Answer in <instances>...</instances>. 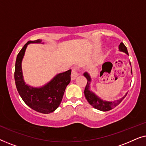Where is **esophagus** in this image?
<instances>
[{
    "label": "esophagus",
    "mask_w": 146,
    "mask_h": 146,
    "mask_svg": "<svg viewBox=\"0 0 146 146\" xmlns=\"http://www.w3.org/2000/svg\"><path fill=\"white\" fill-rule=\"evenodd\" d=\"M78 72H77V69L76 68L74 67L72 70V74H71V79L74 80L76 79V78L78 76Z\"/></svg>",
    "instance_id": "esophagus-1"
}]
</instances>
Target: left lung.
<instances>
[{
    "mask_svg": "<svg viewBox=\"0 0 146 146\" xmlns=\"http://www.w3.org/2000/svg\"><path fill=\"white\" fill-rule=\"evenodd\" d=\"M119 50L121 52H125V54H127L128 55V52H127V48L123 44V42H121L119 45ZM131 65V63H130ZM131 73L132 74V70H131ZM84 76L87 79V84L86 86L85 90H84V95L86 98L87 101L94 108L100 111H109L110 110L113 109V108H115V106H117V105L121 103V102L123 100V99L125 98V97L126 96L127 94L123 96L122 98H121L120 99L117 100L115 101H106V100H104L100 98L99 96L96 94L94 92H93L92 91L90 90V84L92 82V79L90 74L88 72H84Z\"/></svg>",
    "mask_w": 146,
    "mask_h": 146,
    "instance_id": "left-lung-1",
    "label": "left lung"
}]
</instances>
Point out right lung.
<instances>
[{
	"mask_svg": "<svg viewBox=\"0 0 146 146\" xmlns=\"http://www.w3.org/2000/svg\"><path fill=\"white\" fill-rule=\"evenodd\" d=\"M41 40L29 41L18 54L15 64V80L19 95L28 106L42 113L55 111L60 104L65 89L71 80V70L58 74L49 82L41 87L26 84L23 78L22 61L27 46L31 43H42Z\"/></svg>",
	"mask_w": 146,
	"mask_h": 146,
	"instance_id": "right-lung-1",
	"label": "right lung"
}]
</instances>
